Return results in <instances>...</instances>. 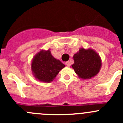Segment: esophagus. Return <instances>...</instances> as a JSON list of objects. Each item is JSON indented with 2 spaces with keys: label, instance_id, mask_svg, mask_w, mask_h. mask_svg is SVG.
Instances as JSON below:
<instances>
[{
  "label": "esophagus",
  "instance_id": "esophagus-1",
  "mask_svg": "<svg viewBox=\"0 0 123 123\" xmlns=\"http://www.w3.org/2000/svg\"><path fill=\"white\" fill-rule=\"evenodd\" d=\"M65 64H66V65H67V66H68V67H69V66H70V62H69V61L65 63Z\"/></svg>",
  "mask_w": 123,
  "mask_h": 123
}]
</instances>
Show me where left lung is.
<instances>
[{
    "label": "left lung",
    "mask_w": 123,
    "mask_h": 123,
    "mask_svg": "<svg viewBox=\"0 0 123 123\" xmlns=\"http://www.w3.org/2000/svg\"><path fill=\"white\" fill-rule=\"evenodd\" d=\"M72 68L78 77L82 79L94 78L99 73L102 67L100 56L92 49H79L74 55Z\"/></svg>",
    "instance_id": "left-lung-1"
}]
</instances>
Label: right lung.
<instances>
[{
  "label": "right lung",
  "instance_id": "1",
  "mask_svg": "<svg viewBox=\"0 0 123 123\" xmlns=\"http://www.w3.org/2000/svg\"><path fill=\"white\" fill-rule=\"evenodd\" d=\"M32 74L38 81L52 82L65 65L51 54L50 50H41L35 55L31 62Z\"/></svg>",
  "mask_w": 123,
  "mask_h": 123
}]
</instances>
